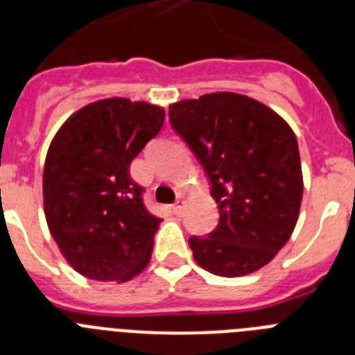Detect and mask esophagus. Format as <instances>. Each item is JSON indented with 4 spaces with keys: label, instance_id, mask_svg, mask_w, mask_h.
<instances>
[{
    "label": "esophagus",
    "instance_id": "1",
    "mask_svg": "<svg viewBox=\"0 0 355 355\" xmlns=\"http://www.w3.org/2000/svg\"><path fill=\"white\" fill-rule=\"evenodd\" d=\"M183 208H184V199L183 197H180V199L175 200V205L172 206V211H174L175 215H181V213H183Z\"/></svg>",
    "mask_w": 355,
    "mask_h": 355
}]
</instances>
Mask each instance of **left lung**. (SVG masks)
<instances>
[{"mask_svg": "<svg viewBox=\"0 0 355 355\" xmlns=\"http://www.w3.org/2000/svg\"><path fill=\"white\" fill-rule=\"evenodd\" d=\"M172 128L205 167L220 218L208 236H190L197 265L241 277L286 245L302 202L293 130L252 97L213 92L168 106Z\"/></svg>", "mask_w": 355, "mask_h": 355, "instance_id": "left-lung-1", "label": "left lung"}]
</instances>
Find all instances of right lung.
<instances>
[{"instance_id": "add662e5", "label": "right lung", "mask_w": 355, "mask_h": 355, "mask_svg": "<svg viewBox=\"0 0 355 355\" xmlns=\"http://www.w3.org/2000/svg\"><path fill=\"white\" fill-rule=\"evenodd\" d=\"M163 121L162 106L110 97L78 110L55 135L44 163V213L78 274L126 283L149 265L162 218L147 211L130 165Z\"/></svg>"}]
</instances>
